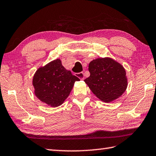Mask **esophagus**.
I'll list each match as a JSON object with an SVG mask.
<instances>
[{
	"label": "esophagus",
	"instance_id": "1",
	"mask_svg": "<svg viewBox=\"0 0 156 156\" xmlns=\"http://www.w3.org/2000/svg\"><path fill=\"white\" fill-rule=\"evenodd\" d=\"M76 76H77L78 78H79L80 79V80H84V73L83 72H80V73H76Z\"/></svg>",
	"mask_w": 156,
	"mask_h": 156
}]
</instances>
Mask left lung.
Segmentation results:
<instances>
[{
	"label": "left lung",
	"mask_w": 156,
	"mask_h": 156,
	"mask_svg": "<svg viewBox=\"0 0 156 156\" xmlns=\"http://www.w3.org/2000/svg\"><path fill=\"white\" fill-rule=\"evenodd\" d=\"M90 76L84 80L97 98L112 102L122 95L128 86L126 70L109 57L97 58L88 65Z\"/></svg>",
	"instance_id": "obj_1"
}]
</instances>
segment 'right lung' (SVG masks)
Masks as SVG:
<instances>
[{
  "label": "right lung",
  "mask_w": 156,
  "mask_h": 156,
  "mask_svg": "<svg viewBox=\"0 0 156 156\" xmlns=\"http://www.w3.org/2000/svg\"><path fill=\"white\" fill-rule=\"evenodd\" d=\"M79 80L64 68L62 61L57 59L36 70L32 84L36 97L47 105L55 108L65 101L75 82Z\"/></svg>",
  "instance_id": "obj_1"
}]
</instances>
